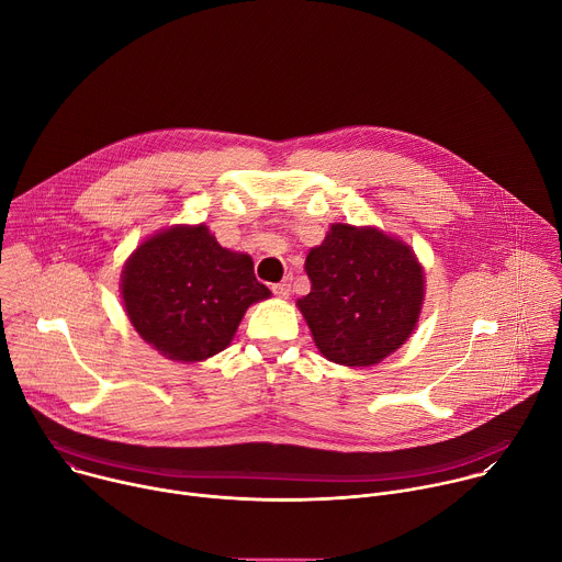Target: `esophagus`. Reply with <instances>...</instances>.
<instances>
[{
	"label": "esophagus",
	"instance_id": "34e87169",
	"mask_svg": "<svg viewBox=\"0 0 562 562\" xmlns=\"http://www.w3.org/2000/svg\"><path fill=\"white\" fill-rule=\"evenodd\" d=\"M291 282H293V278H291V276H286L282 282L273 284V286H271V291H273L278 297H289V295H291Z\"/></svg>",
	"mask_w": 562,
	"mask_h": 562
}]
</instances>
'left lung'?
Wrapping results in <instances>:
<instances>
[{
    "instance_id": "left-lung-1",
    "label": "left lung",
    "mask_w": 562,
    "mask_h": 562,
    "mask_svg": "<svg viewBox=\"0 0 562 562\" xmlns=\"http://www.w3.org/2000/svg\"><path fill=\"white\" fill-rule=\"evenodd\" d=\"M311 293L297 306L327 360L371 367L403 347L425 300L423 267L403 239L334 224L304 262Z\"/></svg>"
}]
</instances>
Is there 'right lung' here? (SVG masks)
Instances as JSON below:
<instances>
[{
    "instance_id": "1",
    "label": "right lung",
    "mask_w": 562,
    "mask_h": 562,
    "mask_svg": "<svg viewBox=\"0 0 562 562\" xmlns=\"http://www.w3.org/2000/svg\"><path fill=\"white\" fill-rule=\"evenodd\" d=\"M269 295L254 260L220 247L204 224L150 235L122 271L131 325L176 362H200L226 349L245 311Z\"/></svg>"
}]
</instances>
